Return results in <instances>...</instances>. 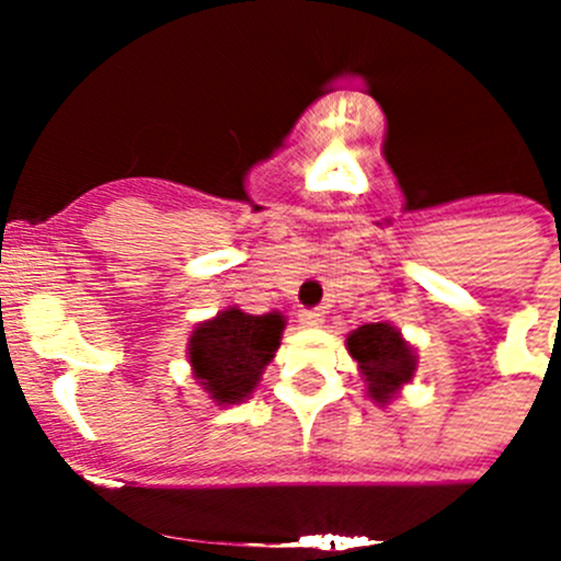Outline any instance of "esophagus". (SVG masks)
Here are the masks:
<instances>
[{
  "mask_svg": "<svg viewBox=\"0 0 561 561\" xmlns=\"http://www.w3.org/2000/svg\"><path fill=\"white\" fill-rule=\"evenodd\" d=\"M297 320H300V325H309V329H314V325H323V311L304 309L300 314H297Z\"/></svg>",
  "mask_w": 561,
  "mask_h": 561,
  "instance_id": "1",
  "label": "esophagus"
}]
</instances>
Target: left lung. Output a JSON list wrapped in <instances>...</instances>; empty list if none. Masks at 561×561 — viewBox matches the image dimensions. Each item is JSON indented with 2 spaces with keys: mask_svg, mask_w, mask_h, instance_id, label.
I'll return each mask as SVG.
<instances>
[{
  "mask_svg": "<svg viewBox=\"0 0 561 561\" xmlns=\"http://www.w3.org/2000/svg\"><path fill=\"white\" fill-rule=\"evenodd\" d=\"M348 351L359 370L368 381L370 399L385 404L393 399L396 390L401 385H408L413 379L415 356L408 342L401 340L399 331L388 323H368L359 325L354 334L348 336Z\"/></svg>",
  "mask_w": 561,
  "mask_h": 561,
  "instance_id": "left-lung-1",
  "label": "left lung"
}]
</instances>
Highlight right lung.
<instances>
[{
	"label": "right lung",
	"instance_id": "right-lung-1",
	"mask_svg": "<svg viewBox=\"0 0 561 561\" xmlns=\"http://www.w3.org/2000/svg\"><path fill=\"white\" fill-rule=\"evenodd\" d=\"M284 331L280 314H244L227 309L193 331L191 365L207 393L219 404H236L255 390L275 356Z\"/></svg>",
	"mask_w": 561,
	"mask_h": 561
}]
</instances>
